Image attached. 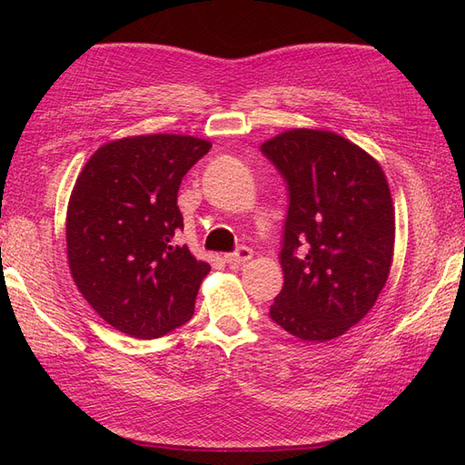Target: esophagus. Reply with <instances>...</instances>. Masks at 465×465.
I'll list each match as a JSON object with an SVG mask.
<instances>
[{
  "instance_id": "obj_1",
  "label": "esophagus",
  "mask_w": 465,
  "mask_h": 465,
  "mask_svg": "<svg viewBox=\"0 0 465 465\" xmlns=\"http://www.w3.org/2000/svg\"><path fill=\"white\" fill-rule=\"evenodd\" d=\"M250 258H252V250L248 246H241L234 252H231V254L224 256V262H227L229 265H241V263L248 262Z\"/></svg>"
}]
</instances>
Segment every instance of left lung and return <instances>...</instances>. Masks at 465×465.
Wrapping results in <instances>:
<instances>
[{"instance_id": "obj_1", "label": "left lung", "mask_w": 465, "mask_h": 465, "mask_svg": "<svg viewBox=\"0 0 465 465\" xmlns=\"http://www.w3.org/2000/svg\"><path fill=\"white\" fill-rule=\"evenodd\" d=\"M260 149L289 192L285 281L270 318L299 340H333L367 316L388 281L396 224L386 176L331 132L291 130Z\"/></svg>"}]
</instances>
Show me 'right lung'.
<instances>
[{
  "label": "right lung",
  "mask_w": 465,
  "mask_h": 465,
  "mask_svg": "<svg viewBox=\"0 0 465 465\" xmlns=\"http://www.w3.org/2000/svg\"><path fill=\"white\" fill-rule=\"evenodd\" d=\"M211 143L190 135H135L98 149L67 205V260L94 312L137 340L186 323L209 263L176 244L178 190Z\"/></svg>",
  "instance_id": "right-lung-1"
}]
</instances>
